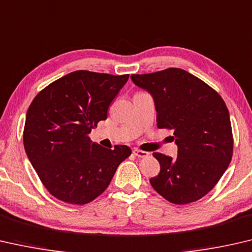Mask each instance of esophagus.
Here are the masks:
<instances>
[{
    "instance_id": "1",
    "label": "esophagus",
    "mask_w": 252,
    "mask_h": 252,
    "mask_svg": "<svg viewBox=\"0 0 252 252\" xmlns=\"http://www.w3.org/2000/svg\"><path fill=\"white\" fill-rule=\"evenodd\" d=\"M133 153H134L135 156H137V158H147L148 155H150V153L139 150V148H135V150L133 151Z\"/></svg>"
}]
</instances>
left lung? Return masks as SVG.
Returning a JSON list of instances; mask_svg holds the SVG:
<instances>
[{"label": "left lung", "instance_id": "1", "mask_svg": "<svg viewBox=\"0 0 252 252\" xmlns=\"http://www.w3.org/2000/svg\"><path fill=\"white\" fill-rule=\"evenodd\" d=\"M154 98L158 127L174 129L177 158L153 153L160 170L150 182L159 195L183 205L207 195L233 154L229 111L212 87L180 68L131 75Z\"/></svg>", "mask_w": 252, "mask_h": 252}]
</instances>
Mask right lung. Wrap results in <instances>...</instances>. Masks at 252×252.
I'll list each match as a JSON object with an SVG mask.
<instances>
[{
	"instance_id": "right-lung-1",
	"label": "right lung",
	"mask_w": 252,
	"mask_h": 252,
	"mask_svg": "<svg viewBox=\"0 0 252 252\" xmlns=\"http://www.w3.org/2000/svg\"><path fill=\"white\" fill-rule=\"evenodd\" d=\"M129 75L77 70L51 82L33 99L23 130L27 155L56 199L82 205L108 188L128 146L108 150L89 137Z\"/></svg>"
}]
</instances>
